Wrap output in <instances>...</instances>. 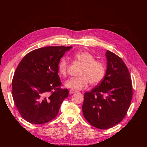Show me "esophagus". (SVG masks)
<instances>
[{
  "instance_id": "34e87169",
  "label": "esophagus",
  "mask_w": 147,
  "mask_h": 147,
  "mask_svg": "<svg viewBox=\"0 0 147 147\" xmlns=\"http://www.w3.org/2000/svg\"><path fill=\"white\" fill-rule=\"evenodd\" d=\"M76 92H77V91L74 90H70L69 91V93H70V94H73V93Z\"/></svg>"
}]
</instances>
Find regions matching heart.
<instances>
[{"label": "heart", "instance_id": "b5f03b06", "mask_svg": "<svg viewBox=\"0 0 147 147\" xmlns=\"http://www.w3.org/2000/svg\"><path fill=\"white\" fill-rule=\"evenodd\" d=\"M74 57L83 65L80 77L70 78L65 83V86L74 90H80L88 87L90 82L92 84L99 83L105 75V66L98 61H95V57L91 53L81 51L75 53ZM68 68V61L64 57L62 58L58 64L60 74L65 75Z\"/></svg>", "mask_w": 147, "mask_h": 147}]
</instances>
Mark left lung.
I'll use <instances>...</instances> for the list:
<instances>
[{"label":"left lung","instance_id":"left-lung-1","mask_svg":"<svg viewBox=\"0 0 147 147\" xmlns=\"http://www.w3.org/2000/svg\"><path fill=\"white\" fill-rule=\"evenodd\" d=\"M107 70L98 86L84 94L82 111L92 126L106 129L117 125L126 116L132 97V85L126 64L107 50Z\"/></svg>","mask_w":147,"mask_h":147}]
</instances>
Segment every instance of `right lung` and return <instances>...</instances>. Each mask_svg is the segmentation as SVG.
Masks as SVG:
<instances>
[{
  "label": "right lung",
  "instance_id": "obj_1",
  "mask_svg": "<svg viewBox=\"0 0 147 147\" xmlns=\"http://www.w3.org/2000/svg\"><path fill=\"white\" fill-rule=\"evenodd\" d=\"M72 47H48L29 53L21 61L12 80V96L21 117L41 124L54 119L69 96L61 89L58 64Z\"/></svg>",
  "mask_w": 147,
  "mask_h": 147
}]
</instances>
